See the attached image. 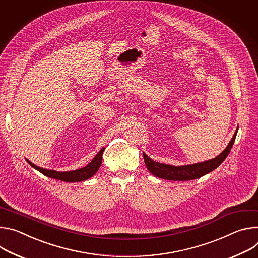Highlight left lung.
<instances>
[{"instance_id":"left-lung-1","label":"left lung","mask_w":258,"mask_h":258,"mask_svg":"<svg viewBox=\"0 0 258 258\" xmlns=\"http://www.w3.org/2000/svg\"><path fill=\"white\" fill-rule=\"evenodd\" d=\"M238 130L235 132L232 140L230 141V144L226 147V149L218 155L216 158L202 162V163H198V164H192V165H186V166H171L167 164H161L158 162H155L152 160L150 157H148L144 153V159L147 168L149 169L150 172L160 178L163 179H168V180H179V181H184V180H191V179H197L199 177H201L214 169H216L227 157V155L230 154L231 149L234 145L236 135H237Z\"/></svg>"}]
</instances>
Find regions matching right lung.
Returning <instances> with one entry per match:
<instances>
[{"label":"right lung","mask_w":258,"mask_h":258,"mask_svg":"<svg viewBox=\"0 0 258 258\" xmlns=\"http://www.w3.org/2000/svg\"><path fill=\"white\" fill-rule=\"evenodd\" d=\"M103 151H104V148H102L99 151V153L94 157V159L86 167L75 170V171H69V172H57V171H54V170L43 169V168H40V167L36 166L35 164L31 163L28 160H26V161L32 167H34L35 169L40 171L42 174H44L48 177L58 179L61 181H67V182H77V181H83V180L88 179V178L92 177L97 172V170L99 169V167L101 165Z\"/></svg>","instance_id":"add662e5"}]
</instances>
